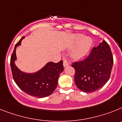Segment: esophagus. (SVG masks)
Here are the masks:
<instances>
[{
    "mask_svg": "<svg viewBox=\"0 0 122 122\" xmlns=\"http://www.w3.org/2000/svg\"><path fill=\"white\" fill-rule=\"evenodd\" d=\"M69 65V63L68 62V61L66 60H64V61H63V66L64 67H67Z\"/></svg>",
    "mask_w": 122,
    "mask_h": 122,
    "instance_id": "34e87169",
    "label": "esophagus"
}]
</instances>
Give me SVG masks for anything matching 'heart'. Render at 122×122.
Masks as SVG:
<instances>
[{
    "label": "heart",
    "mask_w": 122,
    "mask_h": 122,
    "mask_svg": "<svg viewBox=\"0 0 122 122\" xmlns=\"http://www.w3.org/2000/svg\"><path fill=\"white\" fill-rule=\"evenodd\" d=\"M92 45V41L91 38L85 37L82 34L74 35L69 45L70 48L76 46L72 51V57L76 60L83 58L88 53Z\"/></svg>",
    "instance_id": "heart-1"
}]
</instances>
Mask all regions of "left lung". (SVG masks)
<instances>
[{"label": "left lung", "instance_id": "left-lung-1", "mask_svg": "<svg viewBox=\"0 0 122 122\" xmlns=\"http://www.w3.org/2000/svg\"><path fill=\"white\" fill-rule=\"evenodd\" d=\"M113 62L111 48L106 41L94 46L86 58L72 64L75 69L76 86L85 93L102 87L109 79Z\"/></svg>", "mask_w": 122, "mask_h": 122}]
</instances>
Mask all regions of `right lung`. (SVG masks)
<instances>
[{
    "mask_svg": "<svg viewBox=\"0 0 122 122\" xmlns=\"http://www.w3.org/2000/svg\"><path fill=\"white\" fill-rule=\"evenodd\" d=\"M23 39L24 37L15 45L10 59L13 78L18 87L27 95L37 98L50 96L56 88L60 74L64 70L62 61L57 63L48 62L40 71L33 74L21 71L16 66L15 61L16 60V48L21 45Z\"/></svg>",
    "mask_w": 122,
    "mask_h": 122,
    "instance_id": "right-lung-1",
    "label": "right lung"
}]
</instances>
